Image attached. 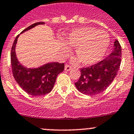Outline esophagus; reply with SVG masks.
Here are the masks:
<instances>
[{
  "mask_svg": "<svg viewBox=\"0 0 134 134\" xmlns=\"http://www.w3.org/2000/svg\"><path fill=\"white\" fill-rule=\"evenodd\" d=\"M71 69H72L71 66H70L69 64H66L65 65V71H70Z\"/></svg>",
  "mask_w": 134,
  "mask_h": 134,
  "instance_id": "obj_1",
  "label": "esophagus"
}]
</instances>
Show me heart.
Listing matches in <instances>:
<instances>
[{"label": "heart", "instance_id": "b5f03b06", "mask_svg": "<svg viewBox=\"0 0 134 134\" xmlns=\"http://www.w3.org/2000/svg\"><path fill=\"white\" fill-rule=\"evenodd\" d=\"M66 44L74 49V53L85 65L99 61L107 51L110 38L108 33L92 27H83L72 31L65 38Z\"/></svg>", "mask_w": 134, "mask_h": 134}]
</instances>
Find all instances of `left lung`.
<instances>
[{"label": "left lung", "instance_id": "1", "mask_svg": "<svg viewBox=\"0 0 134 134\" xmlns=\"http://www.w3.org/2000/svg\"><path fill=\"white\" fill-rule=\"evenodd\" d=\"M121 61V47L115 40L110 55L99 62L80 69L81 75L75 83L80 92L88 96L100 94L113 81L116 76Z\"/></svg>", "mask_w": 134, "mask_h": 134}]
</instances>
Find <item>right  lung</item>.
<instances>
[{"label":"right lung","instance_id":"right-lung-1","mask_svg":"<svg viewBox=\"0 0 134 134\" xmlns=\"http://www.w3.org/2000/svg\"><path fill=\"white\" fill-rule=\"evenodd\" d=\"M45 22H36L22 31L21 33ZM19 35L15 38L11 51V63L14 78L20 87L33 96L46 95L52 91L58 74L64 69V63H48L36 69H27L19 63L15 54V46Z\"/></svg>","mask_w":134,"mask_h":134}]
</instances>
